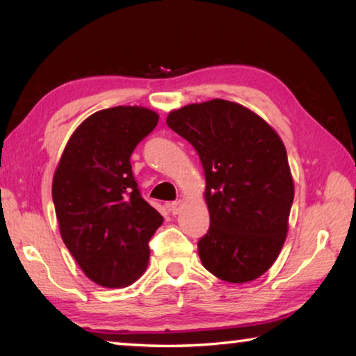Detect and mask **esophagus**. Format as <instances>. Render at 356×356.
<instances>
[{"instance_id": "34e87169", "label": "esophagus", "mask_w": 356, "mask_h": 356, "mask_svg": "<svg viewBox=\"0 0 356 356\" xmlns=\"http://www.w3.org/2000/svg\"><path fill=\"white\" fill-rule=\"evenodd\" d=\"M182 207H184V201H182V200L168 204V209H170V212H171L172 215H177V213L180 212V210H182Z\"/></svg>"}]
</instances>
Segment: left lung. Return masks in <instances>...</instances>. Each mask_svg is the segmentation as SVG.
<instances>
[{
    "label": "left lung",
    "mask_w": 356,
    "mask_h": 356,
    "mask_svg": "<svg viewBox=\"0 0 356 356\" xmlns=\"http://www.w3.org/2000/svg\"><path fill=\"white\" fill-rule=\"evenodd\" d=\"M166 124L195 147L206 174L202 265L234 284L262 276L286 242L293 202L284 143L254 111L221 99L172 110Z\"/></svg>",
    "instance_id": "left-lung-1"
}]
</instances>
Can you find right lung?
I'll return each mask as SVG.
<instances>
[{"label":"right lung","mask_w":356,"mask_h":356,"mask_svg":"<svg viewBox=\"0 0 356 356\" xmlns=\"http://www.w3.org/2000/svg\"><path fill=\"white\" fill-rule=\"evenodd\" d=\"M159 124L144 106L94 113L69 138L53 176L59 232L83 273L102 287H125L144 273L149 240L163 222L143 200L130 155Z\"/></svg>","instance_id":"1"}]
</instances>
